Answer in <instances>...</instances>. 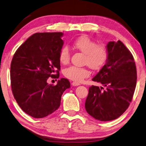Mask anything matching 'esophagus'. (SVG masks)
Returning <instances> with one entry per match:
<instances>
[{
  "label": "esophagus",
  "instance_id": "1",
  "mask_svg": "<svg viewBox=\"0 0 146 146\" xmlns=\"http://www.w3.org/2000/svg\"><path fill=\"white\" fill-rule=\"evenodd\" d=\"M72 86H79V85H80V84L79 83H77V82H72Z\"/></svg>",
  "mask_w": 146,
  "mask_h": 146
}]
</instances>
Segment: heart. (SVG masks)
<instances>
[{
  "mask_svg": "<svg viewBox=\"0 0 146 146\" xmlns=\"http://www.w3.org/2000/svg\"><path fill=\"white\" fill-rule=\"evenodd\" d=\"M73 46L75 49L85 54L84 64H87L93 70H98L105 64L108 59V51L103 44H97V42L89 37L84 36L74 41ZM59 61L66 64L70 59V51L68 46H63L60 50L59 56ZM89 70L86 68L70 66L66 68L64 75L66 78L75 82H80L84 78L89 77Z\"/></svg>",
  "mask_w": 146,
  "mask_h": 146,
  "instance_id": "obj_1",
  "label": "heart"
}]
</instances>
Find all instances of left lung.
<instances>
[{
	"label": "left lung",
	"instance_id": "obj_1",
	"mask_svg": "<svg viewBox=\"0 0 146 146\" xmlns=\"http://www.w3.org/2000/svg\"><path fill=\"white\" fill-rule=\"evenodd\" d=\"M108 59L92 81L103 87L92 86L85 103L92 117L101 121L118 118L131 102L137 84V69L133 55L121 41H109Z\"/></svg>",
	"mask_w": 146,
	"mask_h": 146
}]
</instances>
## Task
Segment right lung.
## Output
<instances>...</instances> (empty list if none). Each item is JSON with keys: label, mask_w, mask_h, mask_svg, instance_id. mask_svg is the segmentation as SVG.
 <instances>
[{"label": "right lung", "mask_w": 146, "mask_h": 146, "mask_svg": "<svg viewBox=\"0 0 146 146\" xmlns=\"http://www.w3.org/2000/svg\"><path fill=\"white\" fill-rule=\"evenodd\" d=\"M62 36V33L34 34L13 55L10 71L13 96L23 112L33 117L43 118L55 112L63 92L70 87L64 78L56 86L47 82L49 77H59Z\"/></svg>", "instance_id": "right-lung-1"}]
</instances>
